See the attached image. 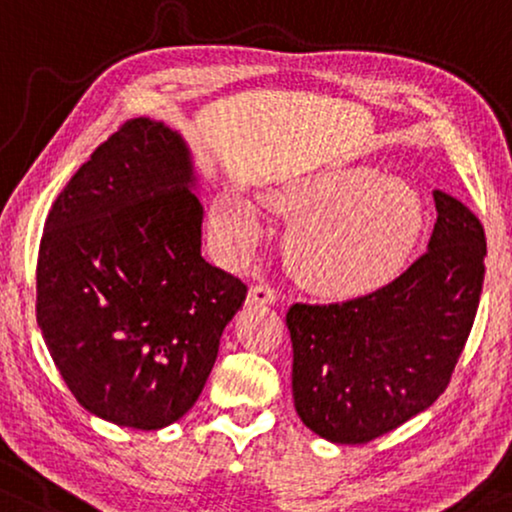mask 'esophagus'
Returning a JSON list of instances; mask_svg holds the SVG:
<instances>
[{
	"mask_svg": "<svg viewBox=\"0 0 512 512\" xmlns=\"http://www.w3.org/2000/svg\"><path fill=\"white\" fill-rule=\"evenodd\" d=\"M278 299V292L274 285L269 283H257L252 285L250 292H248V302L250 304H274Z\"/></svg>",
	"mask_w": 512,
	"mask_h": 512,
	"instance_id": "34e87169",
	"label": "esophagus"
}]
</instances>
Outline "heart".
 <instances>
[{
  "instance_id": "heart-1",
  "label": "heart",
  "mask_w": 512,
  "mask_h": 512,
  "mask_svg": "<svg viewBox=\"0 0 512 512\" xmlns=\"http://www.w3.org/2000/svg\"><path fill=\"white\" fill-rule=\"evenodd\" d=\"M269 203L295 217L285 238L292 274L327 297L363 295L393 278L421 224L417 192L372 168L311 177ZM213 231L241 255L260 243L262 222L243 196L227 192L215 201Z\"/></svg>"
}]
</instances>
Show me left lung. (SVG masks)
<instances>
[{
  "label": "left lung",
  "mask_w": 512,
  "mask_h": 512,
  "mask_svg": "<svg viewBox=\"0 0 512 512\" xmlns=\"http://www.w3.org/2000/svg\"><path fill=\"white\" fill-rule=\"evenodd\" d=\"M428 250L370 295L290 306L292 395L320 438L363 445L445 393L478 313L485 229L440 189Z\"/></svg>",
  "instance_id": "8db88e82"
}]
</instances>
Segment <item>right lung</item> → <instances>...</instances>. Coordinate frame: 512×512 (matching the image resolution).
I'll return each instance as SVG.
<instances>
[{"instance_id": "add662e5", "label": "right lung", "mask_w": 512, "mask_h": 512, "mask_svg": "<svg viewBox=\"0 0 512 512\" xmlns=\"http://www.w3.org/2000/svg\"><path fill=\"white\" fill-rule=\"evenodd\" d=\"M189 185L180 135L131 119L46 217L37 323L79 405L117 426L159 431L185 417L248 295L201 257L203 206Z\"/></svg>"}]
</instances>
